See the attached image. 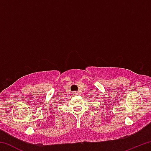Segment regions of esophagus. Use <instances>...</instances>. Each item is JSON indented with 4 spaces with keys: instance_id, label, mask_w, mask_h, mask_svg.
Wrapping results in <instances>:
<instances>
[{
    "instance_id": "1",
    "label": "esophagus",
    "mask_w": 151,
    "mask_h": 151,
    "mask_svg": "<svg viewBox=\"0 0 151 151\" xmlns=\"http://www.w3.org/2000/svg\"><path fill=\"white\" fill-rule=\"evenodd\" d=\"M78 94L77 92H73V95H76V94Z\"/></svg>"
}]
</instances>
